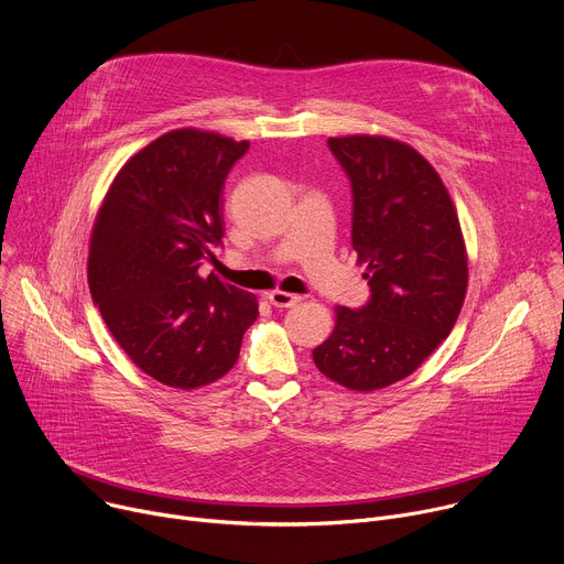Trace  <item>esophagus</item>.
Wrapping results in <instances>:
<instances>
[{"mask_svg":"<svg viewBox=\"0 0 564 564\" xmlns=\"http://www.w3.org/2000/svg\"><path fill=\"white\" fill-rule=\"evenodd\" d=\"M268 299H270V303H272L274 307H292V305H296V303L301 301L299 294H290V292H283V290L270 292Z\"/></svg>","mask_w":564,"mask_h":564,"instance_id":"1","label":"esophagus"}]
</instances>
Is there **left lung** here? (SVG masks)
Segmentation results:
<instances>
[{"mask_svg":"<svg viewBox=\"0 0 564 564\" xmlns=\"http://www.w3.org/2000/svg\"><path fill=\"white\" fill-rule=\"evenodd\" d=\"M352 189V248L370 299L337 307L333 335L312 350L328 379L375 390L409 377L453 330L468 268L459 220L437 172L381 135L330 138Z\"/></svg>","mask_w":564,"mask_h":564,"instance_id":"1","label":"left lung"}]
</instances>
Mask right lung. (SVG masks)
Returning a JSON list of instances; mask_svg holds the SVG:
<instances>
[{"label":"right lung","mask_w":564,"mask_h":564,"mask_svg":"<svg viewBox=\"0 0 564 564\" xmlns=\"http://www.w3.org/2000/svg\"><path fill=\"white\" fill-rule=\"evenodd\" d=\"M250 142L178 129L116 176L89 250L91 299L129 359L155 381L192 390L236 364L257 296L205 276L223 248V187Z\"/></svg>","instance_id":"add662e5"}]
</instances>
